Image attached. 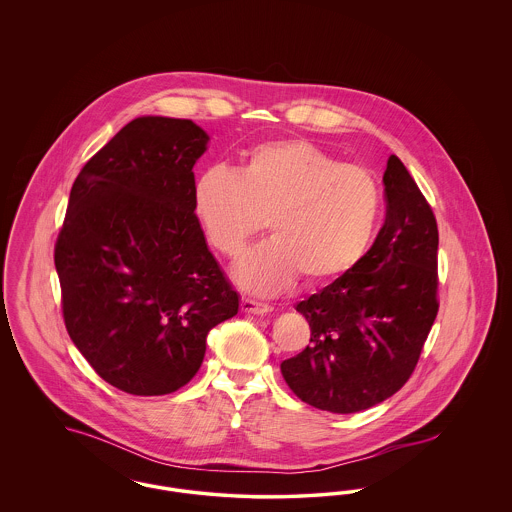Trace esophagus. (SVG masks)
<instances>
[{
    "label": "esophagus",
    "instance_id": "esophagus-1",
    "mask_svg": "<svg viewBox=\"0 0 512 512\" xmlns=\"http://www.w3.org/2000/svg\"><path fill=\"white\" fill-rule=\"evenodd\" d=\"M242 311L249 313V315H267L272 311V307H268L267 303L249 299V297H242Z\"/></svg>",
    "mask_w": 512,
    "mask_h": 512
}]
</instances>
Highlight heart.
<instances>
[{
    "label": "heart",
    "mask_w": 512,
    "mask_h": 512,
    "mask_svg": "<svg viewBox=\"0 0 512 512\" xmlns=\"http://www.w3.org/2000/svg\"><path fill=\"white\" fill-rule=\"evenodd\" d=\"M192 205L209 245L230 259L267 219L274 238L253 247L234 276L247 292L270 295L297 276L322 286L357 267L374 238L382 192L366 169L309 140H276L245 151L236 171L201 172Z\"/></svg>",
    "instance_id": "1"
}]
</instances>
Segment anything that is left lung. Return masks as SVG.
Segmentation results:
<instances>
[{
    "instance_id": "obj_1",
    "label": "left lung",
    "mask_w": 512,
    "mask_h": 512,
    "mask_svg": "<svg viewBox=\"0 0 512 512\" xmlns=\"http://www.w3.org/2000/svg\"><path fill=\"white\" fill-rule=\"evenodd\" d=\"M386 222L357 267L295 305L311 343L280 370L305 403L359 413L401 390L438 315V222L413 176L391 155Z\"/></svg>"
}]
</instances>
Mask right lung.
I'll return each instance as SVG.
<instances>
[{
	"instance_id": "add662e5",
	"label": "right lung",
	"mask_w": 512,
	"mask_h": 512,
	"mask_svg": "<svg viewBox=\"0 0 512 512\" xmlns=\"http://www.w3.org/2000/svg\"><path fill=\"white\" fill-rule=\"evenodd\" d=\"M207 142L188 119L128 122L76 176L55 242L71 340L132 395L186 386L211 328L240 307L192 205Z\"/></svg>"
}]
</instances>
